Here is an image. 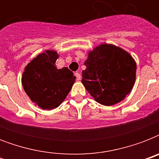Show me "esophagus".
Returning <instances> with one entry per match:
<instances>
[{
    "label": "esophagus",
    "instance_id": "esophagus-1",
    "mask_svg": "<svg viewBox=\"0 0 159 159\" xmlns=\"http://www.w3.org/2000/svg\"><path fill=\"white\" fill-rule=\"evenodd\" d=\"M75 75H76V77H77V81H80V80H81V78H82V77H81V74H80L79 72H76V73H75Z\"/></svg>",
    "mask_w": 159,
    "mask_h": 159
}]
</instances>
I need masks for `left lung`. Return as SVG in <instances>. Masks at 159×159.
Segmentation results:
<instances>
[{
    "mask_svg": "<svg viewBox=\"0 0 159 159\" xmlns=\"http://www.w3.org/2000/svg\"><path fill=\"white\" fill-rule=\"evenodd\" d=\"M82 82L94 100L111 106L123 101L133 89L136 62L129 53L111 43H102L88 52Z\"/></svg>",
    "mask_w": 159,
    "mask_h": 159,
    "instance_id": "obj_1",
    "label": "left lung"
}]
</instances>
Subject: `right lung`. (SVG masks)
I'll return each instance as SVG.
<instances>
[{
	"mask_svg": "<svg viewBox=\"0 0 159 159\" xmlns=\"http://www.w3.org/2000/svg\"><path fill=\"white\" fill-rule=\"evenodd\" d=\"M57 51L47 49L33 58L21 77L25 92L35 106L43 110L58 107L67 97L76 77L67 67L57 69Z\"/></svg>",
	"mask_w": 159,
	"mask_h": 159,
	"instance_id": "right-lung-1",
	"label": "right lung"
}]
</instances>
